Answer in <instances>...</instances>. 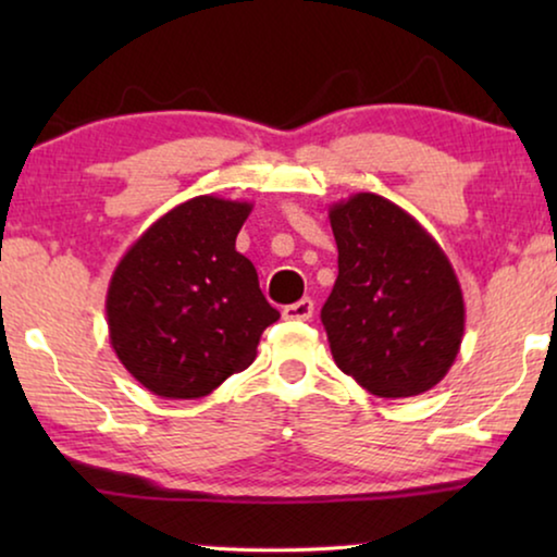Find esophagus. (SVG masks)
<instances>
[{
	"label": "esophagus",
	"mask_w": 557,
	"mask_h": 557,
	"mask_svg": "<svg viewBox=\"0 0 557 557\" xmlns=\"http://www.w3.org/2000/svg\"><path fill=\"white\" fill-rule=\"evenodd\" d=\"M281 314H284V319H292V322H307V319H311V314H314V301L301 299L296 304H288Z\"/></svg>",
	"instance_id": "obj_1"
}]
</instances>
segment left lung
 Here are the masks:
<instances>
[{
	"label": "left lung",
	"mask_w": 557,
	"mask_h": 557,
	"mask_svg": "<svg viewBox=\"0 0 557 557\" xmlns=\"http://www.w3.org/2000/svg\"><path fill=\"white\" fill-rule=\"evenodd\" d=\"M337 281L322 324L337 368L377 398H413L446 377L463 339L454 265L413 215L375 193L334 202Z\"/></svg>",
	"instance_id": "8db88e82"
}]
</instances>
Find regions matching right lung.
Wrapping results in <instances>:
<instances>
[{
    "label": "right lung",
    "instance_id": "right-lung-1",
    "mask_svg": "<svg viewBox=\"0 0 557 557\" xmlns=\"http://www.w3.org/2000/svg\"><path fill=\"white\" fill-rule=\"evenodd\" d=\"M250 202L200 195L164 212L121 258L106 294L121 364L166 400L205 398L256 360L278 319L235 250Z\"/></svg>",
    "mask_w": 557,
    "mask_h": 557
}]
</instances>
